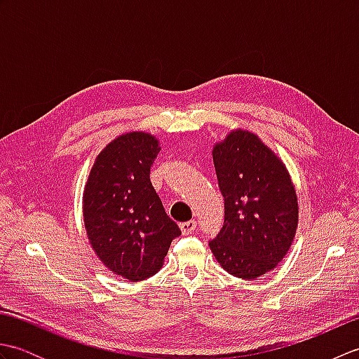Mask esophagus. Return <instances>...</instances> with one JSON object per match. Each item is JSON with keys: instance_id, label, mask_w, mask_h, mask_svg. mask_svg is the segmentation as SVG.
Masks as SVG:
<instances>
[{"instance_id": "obj_1", "label": "esophagus", "mask_w": 359, "mask_h": 359, "mask_svg": "<svg viewBox=\"0 0 359 359\" xmlns=\"http://www.w3.org/2000/svg\"><path fill=\"white\" fill-rule=\"evenodd\" d=\"M197 226V222L196 220H188V222H182L180 224V230L184 234H191Z\"/></svg>"}]
</instances>
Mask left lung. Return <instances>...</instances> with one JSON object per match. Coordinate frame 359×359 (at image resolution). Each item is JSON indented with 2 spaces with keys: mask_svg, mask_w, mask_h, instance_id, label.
I'll use <instances>...</instances> for the list:
<instances>
[{
  "mask_svg": "<svg viewBox=\"0 0 359 359\" xmlns=\"http://www.w3.org/2000/svg\"><path fill=\"white\" fill-rule=\"evenodd\" d=\"M212 160L225 220L210 248L225 271L256 279L284 259L294 239L299 208L292 177L282 160L243 129L216 143Z\"/></svg>",
  "mask_w": 359,
  "mask_h": 359,
  "instance_id": "1",
  "label": "left lung"
}]
</instances>
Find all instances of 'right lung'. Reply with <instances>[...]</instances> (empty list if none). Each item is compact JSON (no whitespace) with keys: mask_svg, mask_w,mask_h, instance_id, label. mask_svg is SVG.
Returning <instances> with one entry per match:
<instances>
[{"mask_svg":"<svg viewBox=\"0 0 359 359\" xmlns=\"http://www.w3.org/2000/svg\"><path fill=\"white\" fill-rule=\"evenodd\" d=\"M158 140L148 133L118 135L97 156L83 193L88 239L103 265L139 282L156 274L177 224L165 212L151 184Z\"/></svg>","mask_w":359,"mask_h":359,"instance_id":"1","label":"right lung"}]
</instances>
